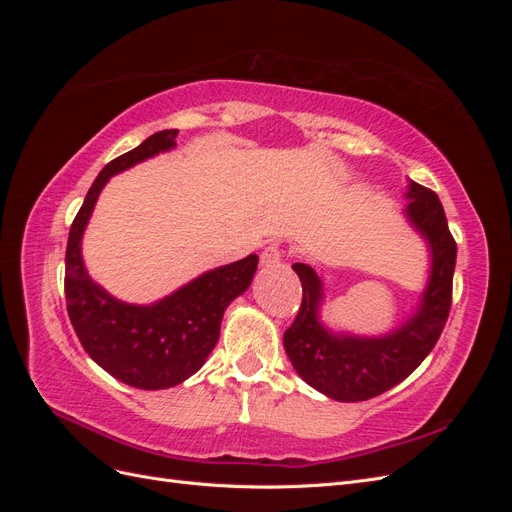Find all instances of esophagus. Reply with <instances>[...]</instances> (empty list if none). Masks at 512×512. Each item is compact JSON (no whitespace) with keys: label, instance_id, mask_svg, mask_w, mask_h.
I'll list each match as a JSON object with an SVG mask.
<instances>
[{"label":"esophagus","instance_id":"34e87169","mask_svg":"<svg viewBox=\"0 0 512 512\" xmlns=\"http://www.w3.org/2000/svg\"><path fill=\"white\" fill-rule=\"evenodd\" d=\"M282 256H284V252L280 250V247H277V245H269V247H265V250H262V254H260V265H262V267H275V265H280Z\"/></svg>","mask_w":512,"mask_h":512}]
</instances>
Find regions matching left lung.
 <instances>
[{
    "label": "left lung",
    "instance_id": "1",
    "mask_svg": "<svg viewBox=\"0 0 512 512\" xmlns=\"http://www.w3.org/2000/svg\"><path fill=\"white\" fill-rule=\"evenodd\" d=\"M406 220L429 250V277L412 316L401 327L378 335H350L329 329L320 320L324 284L312 265L294 262L303 286V301L284 348L297 374L335 401H365L406 380L425 361L444 329L453 297L457 243L448 230L440 198L408 181Z\"/></svg>",
    "mask_w": 512,
    "mask_h": 512
}]
</instances>
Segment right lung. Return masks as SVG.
<instances>
[{"mask_svg": "<svg viewBox=\"0 0 512 512\" xmlns=\"http://www.w3.org/2000/svg\"><path fill=\"white\" fill-rule=\"evenodd\" d=\"M177 134H151L102 168L76 213L66 247V305L85 352L113 378L143 391L170 389L205 365L220 339L226 307L250 288L258 267V256L250 254L149 305L119 301L89 277L81 245L102 188L113 175L173 149Z\"/></svg>", "mask_w": 512, "mask_h": 512, "instance_id": "1", "label": "right lung"}]
</instances>
